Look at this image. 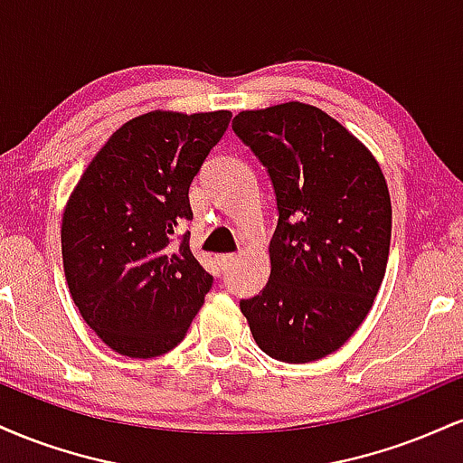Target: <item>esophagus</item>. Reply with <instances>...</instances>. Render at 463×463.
I'll return each instance as SVG.
<instances>
[{
    "mask_svg": "<svg viewBox=\"0 0 463 463\" xmlns=\"http://www.w3.org/2000/svg\"><path fill=\"white\" fill-rule=\"evenodd\" d=\"M237 254H217V265H220L222 272H226L232 263H235Z\"/></svg>",
    "mask_w": 463,
    "mask_h": 463,
    "instance_id": "obj_1",
    "label": "esophagus"
}]
</instances>
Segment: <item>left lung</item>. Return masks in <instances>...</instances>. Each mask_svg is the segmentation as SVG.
<instances>
[{
    "label": "left lung",
    "mask_w": 463,
    "mask_h": 463,
    "mask_svg": "<svg viewBox=\"0 0 463 463\" xmlns=\"http://www.w3.org/2000/svg\"><path fill=\"white\" fill-rule=\"evenodd\" d=\"M232 130L268 169L279 206L269 280L239 307L265 354L317 361L348 342L383 283L385 176L353 132L311 104L241 110Z\"/></svg>",
    "instance_id": "obj_1"
}]
</instances>
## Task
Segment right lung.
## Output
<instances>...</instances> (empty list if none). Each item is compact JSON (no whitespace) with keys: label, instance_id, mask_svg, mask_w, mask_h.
Instances as JSON below:
<instances>
[{"label":"right lung","instance_id":"add662e5","mask_svg":"<svg viewBox=\"0 0 463 463\" xmlns=\"http://www.w3.org/2000/svg\"><path fill=\"white\" fill-rule=\"evenodd\" d=\"M231 110H150L93 156L62 213V268L82 320L115 353L150 359L178 346L213 276L180 226L189 187Z\"/></svg>","mask_w":463,"mask_h":463}]
</instances>
